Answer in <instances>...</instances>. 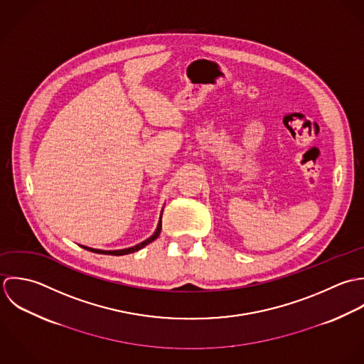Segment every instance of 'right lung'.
Wrapping results in <instances>:
<instances>
[{
    "mask_svg": "<svg viewBox=\"0 0 364 364\" xmlns=\"http://www.w3.org/2000/svg\"><path fill=\"white\" fill-rule=\"evenodd\" d=\"M160 230H161V218L159 220V225H157L156 232H154L149 239H146L145 242H142V243H139V245H136V246H134V247H128V249H122V250H100V249H91V247H85V246H82V247L87 249V250H90V252H94V253H100V255H112V256L129 255V253L138 252L139 249L145 247L146 245H149V243H151L154 239H157V236L160 235Z\"/></svg>",
    "mask_w": 364,
    "mask_h": 364,
    "instance_id": "add662e5",
    "label": "right lung"
}]
</instances>
